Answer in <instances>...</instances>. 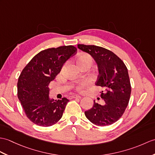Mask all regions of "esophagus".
<instances>
[{"label":"esophagus","mask_w":155,"mask_h":155,"mask_svg":"<svg viewBox=\"0 0 155 155\" xmlns=\"http://www.w3.org/2000/svg\"><path fill=\"white\" fill-rule=\"evenodd\" d=\"M70 99H73V98H81V96H78V95H73V96H71L69 97Z\"/></svg>","instance_id":"1"}]
</instances>
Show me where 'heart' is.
I'll use <instances>...</instances> for the list:
<instances>
[{
	"instance_id": "b5f03b06",
	"label": "heart",
	"mask_w": 155,
	"mask_h": 155,
	"mask_svg": "<svg viewBox=\"0 0 155 155\" xmlns=\"http://www.w3.org/2000/svg\"><path fill=\"white\" fill-rule=\"evenodd\" d=\"M89 62L92 64L93 60L92 57L91 55H88V54H82V55H80L77 59V63H86ZM91 82L88 78H84L83 80L79 81L77 84L75 86V89L77 90V91H82L83 90L87 87L88 86L91 84Z\"/></svg>"
}]
</instances>
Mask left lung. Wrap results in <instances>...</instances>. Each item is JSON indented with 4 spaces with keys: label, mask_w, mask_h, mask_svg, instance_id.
Segmentation results:
<instances>
[{
    "label": "left lung",
    "mask_w": 155,
    "mask_h": 155,
    "mask_svg": "<svg viewBox=\"0 0 155 155\" xmlns=\"http://www.w3.org/2000/svg\"><path fill=\"white\" fill-rule=\"evenodd\" d=\"M78 48L96 61L99 71L96 85L104 89L100 95L105 101L104 105L94 101V106L85 111V116L98 126L112 124L124 114L130 98L131 86L127 67L114 53L102 47L78 44Z\"/></svg>",
    "instance_id": "obj_1"
}]
</instances>
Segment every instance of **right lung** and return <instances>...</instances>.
Instances as JSON below:
<instances>
[{
	"label": "right lung",
	"mask_w": 155,
	"mask_h": 155,
	"mask_svg": "<svg viewBox=\"0 0 155 155\" xmlns=\"http://www.w3.org/2000/svg\"><path fill=\"white\" fill-rule=\"evenodd\" d=\"M77 52L73 45L45 49L35 55L21 71L17 84L18 98L26 116L34 124L49 127L62 117L69 100H51L48 86L65 61Z\"/></svg>",
	"instance_id": "add662e5"
}]
</instances>
